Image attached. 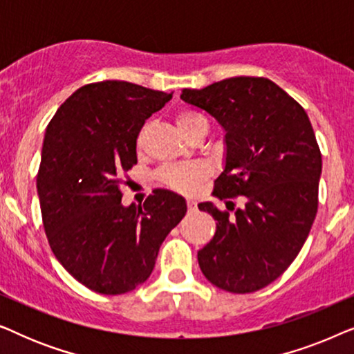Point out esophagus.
Listing matches in <instances>:
<instances>
[{"instance_id": "obj_1", "label": "esophagus", "mask_w": 354, "mask_h": 354, "mask_svg": "<svg viewBox=\"0 0 354 354\" xmlns=\"http://www.w3.org/2000/svg\"><path fill=\"white\" fill-rule=\"evenodd\" d=\"M187 206H188V211H195L196 209V203L193 200H187Z\"/></svg>"}]
</instances>
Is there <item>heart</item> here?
<instances>
[{"instance_id":"heart-1","label":"heart","mask_w":354,"mask_h":354,"mask_svg":"<svg viewBox=\"0 0 354 354\" xmlns=\"http://www.w3.org/2000/svg\"><path fill=\"white\" fill-rule=\"evenodd\" d=\"M177 129L180 130L183 137L195 132L198 127L207 125L206 119L201 114L195 113V111L185 109L177 113L176 115ZM143 142V133L138 135V147ZM207 176L206 167L203 164L192 162V164H180V166H166L159 171L158 177L164 185L172 188V190L180 193H192L195 188L200 185Z\"/></svg>"}]
</instances>
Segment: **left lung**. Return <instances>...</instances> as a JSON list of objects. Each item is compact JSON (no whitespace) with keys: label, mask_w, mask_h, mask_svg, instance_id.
<instances>
[{"label":"left lung","mask_w":354,"mask_h":354,"mask_svg":"<svg viewBox=\"0 0 354 354\" xmlns=\"http://www.w3.org/2000/svg\"><path fill=\"white\" fill-rule=\"evenodd\" d=\"M180 98L225 130V167L212 195L245 196L229 211L198 205L217 221L212 240L198 251L201 272L232 293L268 287L293 263L316 219L322 156L306 111L264 77L185 88Z\"/></svg>","instance_id":"1"}]
</instances>
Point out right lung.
<instances>
[{
  "label": "right lung",
  "instance_id": "add662e5",
  "mask_svg": "<svg viewBox=\"0 0 354 354\" xmlns=\"http://www.w3.org/2000/svg\"><path fill=\"white\" fill-rule=\"evenodd\" d=\"M172 98L122 80L80 86L48 124L37 176L43 227L57 261L86 288L132 292L187 212L182 196L156 190L124 206V174L137 164L145 120Z\"/></svg>",
  "mask_w": 354,
  "mask_h": 354
}]
</instances>
